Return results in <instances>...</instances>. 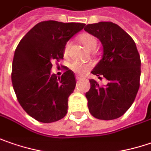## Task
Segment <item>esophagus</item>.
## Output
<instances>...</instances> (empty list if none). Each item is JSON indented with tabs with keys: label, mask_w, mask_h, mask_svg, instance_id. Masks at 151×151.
Listing matches in <instances>:
<instances>
[{
	"label": "esophagus",
	"mask_w": 151,
	"mask_h": 151,
	"mask_svg": "<svg viewBox=\"0 0 151 151\" xmlns=\"http://www.w3.org/2000/svg\"><path fill=\"white\" fill-rule=\"evenodd\" d=\"M82 78H83L82 76H80V75H77V76H76V79H77L78 81H79V80H81Z\"/></svg>",
	"instance_id": "1"
}]
</instances>
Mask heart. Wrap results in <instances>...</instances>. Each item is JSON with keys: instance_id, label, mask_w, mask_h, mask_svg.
Listing matches in <instances>:
<instances>
[{"instance_id": "obj_1", "label": "heart", "mask_w": 151, "mask_h": 151, "mask_svg": "<svg viewBox=\"0 0 151 151\" xmlns=\"http://www.w3.org/2000/svg\"><path fill=\"white\" fill-rule=\"evenodd\" d=\"M79 41L82 43V45L88 50H92L96 48L97 46V40L93 35L88 34V33H83L82 35H80V36L78 37ZM71 46V42L68 41L66 43L64 50H63V54L64 56H68L69 52V48ZM70 68L72 71H73L76 73L78 74H83L84 73H86L88 69L90 68V65L87 63H80L78 61H74L70 64Z\"/></svg>"}]
</instances>
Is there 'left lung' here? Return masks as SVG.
Here are the masks:
<instances>
[{
  "mask_svg": "<svg viewBox=\"0 0 151 151\" xmlns=\"http://www.w3.org/2000/svg\"><path fill=\"white\" fill-rule=\"evenodd\" d=\"M84 30L98 38L103 45V56L91 72L108 83L101 86L90 79L86 92L89 112L101 120L122 116L135 100L139 88L140 56L132 37L111 22L87 24Z\"/></svg>",
  "mask_w": 151,
  "mask_h": 151,
  "instance_id": "8db88e82",
  "label": "left lung"
}]
</instances>
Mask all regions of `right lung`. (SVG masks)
I'll use <instances>...</instances> for the list:
<instances>
[{"mask_svg": "<svg viewBox=\"0 0 151 151\" xmlns=\"http://www.w3.org/2000/svg\"><path fill=\"white\" fill-rule=\"evenodd\" d=\"M84 23L53 20L36 24L17 46L12 68V82L23 110L45 123L63 118L68 97L76 86L74 73L65 68L61 78L50 73L52 63L63 59L66 43L83 29Z\"/></svg>", "mask_w": 151, "mask_h": 151, "instance_id": "right-lung-1", "label": "right lung"}]
</instances>
